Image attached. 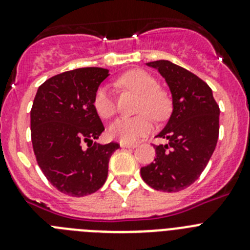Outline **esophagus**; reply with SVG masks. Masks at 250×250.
<instances>
[{
	"mask_svg": "<svg viewBox=\"0 0 250 250\" xmlns=\"http://www.w3.org/2000/svg\"><path fill=\"white\" fill-rule=\"evenodd\" d=\"M120 146L121 147H132V149H134V147H136L138 145H136V144H129V143H120Z\"/></svg>",
	"mask_w": 250,
	"mask_h": 250,
	"instance_id": "obj_1",
	"label": "esophagus"
}]
</instances>
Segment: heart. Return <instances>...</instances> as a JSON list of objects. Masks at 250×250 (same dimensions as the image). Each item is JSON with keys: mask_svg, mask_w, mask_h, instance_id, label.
I'll return each instance as SVG.
<instances>
[{"mask_svg": "<svg viewBox=\"0 0 250 250\" xmlns=\"http://www.w3.org/2000/svg\"><path fill=\"white\" fill-rule=\"evenodd\" d=\"M125 89L140 95L138 112L134 118H120L109 127V135L121 143H132L151 131L152 120H164L170 111L169 95L158 87V81L144 70H131L119 79ZM92 105L96 114L103 119L112 118L116 112L114 95L107 86H100L94 95Z\"/></svg>", "mask_w": 250, "mask_h": 250, "instance_id": "b5f03b06", "label": "heart"}]
</instances>
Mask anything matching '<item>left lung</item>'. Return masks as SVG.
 I'll return each mask as SVG.
<instances>
[{"mask_svg": "<svg viewBox=\"0 0 250 250\" xmlns=\"http://www.w3.org/2000/svg\"><path fill=\"white\" fill-rule=\"evenodd\" d=\"M169 85L173 114L158 138L154 163L140 169L141 178L152 189L176 193L199 178L213 155L219 136V106L211 89L200 77L175 63L159 60L147 62Z\"/></svg>", "mask_w": 250, "mask_h": 250, "instance_id": "left-lung-1", "label": "left lung"}]
</instances>
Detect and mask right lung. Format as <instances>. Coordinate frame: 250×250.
Listing matches in <instances>:
<instances>
[{
	"label": "right lung",
	"instance_id": "add662e5",
	"mask_svg": "<svg viewBox=\"0 0 250 250\" xmlns=\"http://www.w3.org/2000/svg\"><path fill=\"white\" fill-rule=\"evenodd\" d=\"M107 76L106 68H76L50 77L35 96L31 140L37 164L48 182L67 195L98 191L107 178L110 158L120 147L118 143H94L105 127L92 100Z\"/></svg>",
	"mask_w": 250,
	"mask_h": 250
}]
</instances>
